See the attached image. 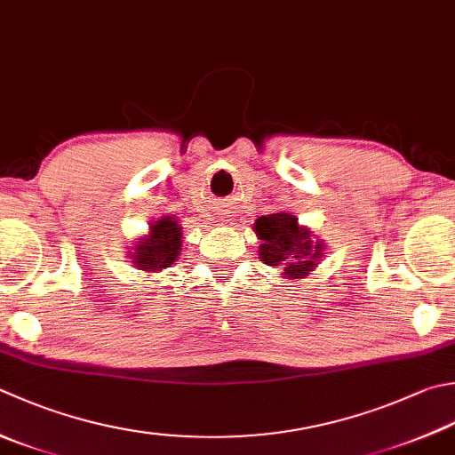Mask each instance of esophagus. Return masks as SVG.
I'll list each match as a JSON object with an SVG mask.
<instances>
[{
  "instance_id": "34e87169",
  "label": "esophagus",
  "mask_w": 455,
  "mask_h": 455,
  "mask_svg": "<svg viewBox=\"0 0 455 455\" xmlns=\"http://www.w3.org/2000/svg\"><path fill=\"white\" fill-rule=\"evenodd\" d=\"M218 221H220V224H218V226H224V221H226V220H221V218H220Z\"/></svg>"
}]
</instances>
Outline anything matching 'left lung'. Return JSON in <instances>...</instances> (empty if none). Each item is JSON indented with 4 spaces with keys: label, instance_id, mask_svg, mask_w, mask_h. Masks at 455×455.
Returning <instances> with one entry per match:
<instances>
[{
    "label": "left lung",
    "instance_id": "left-lung-1",
    "mask_svg": "<svg viewBox=\"0 0 455 455\" xmlns=\"http://www.w3.org/2000/svg\"><path fill=\"white\" fill-rule=\"evenodd\" d=\"M259 259L269 267H283L285 279H305L323 261L327 245L289 212L269 213L255 220Z\"/></svg>",
    "mask_w": 455,
    "mask_h": 455
}]
</instances>
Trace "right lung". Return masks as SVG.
<instances>
[{
	"instance_id": "1",
	"label": "right lung",
	"mask_w": 455,
	"mask_h": 455,
	"mask_svg": "<svg viewBox=\"0 0 455 455\" xmlns=\"http://www.w3.org/2000/svg\"><path fill=\"white\" fill-rule=\"evenodd\" d=\"M184 250V235L182 226L178 224L174 216H160L150 221L148 234L139 237L128 250L126 257L132 259V267L147 271V273H160L162 269L172 267L182 255Z\"/></svg>"
}]
</instances>
